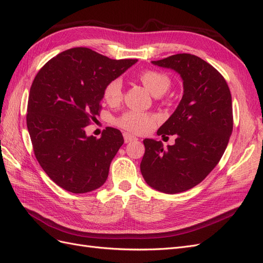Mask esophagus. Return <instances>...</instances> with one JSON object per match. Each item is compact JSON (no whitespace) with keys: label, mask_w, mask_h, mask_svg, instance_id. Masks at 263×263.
Segmentation results:
<instances>
[{"label":"esophagus","mask_w":263,"mask_h":263,"mask_svg":"<svg viewBox=\"0 0 263 263\" xmlns=\"http://www.w3.org/2000/svg\"><path fill=\"white\" fill-rule=\"evenodd\" d=\"M123 136H124V140H125L126 144H127V142H132V141L137 140L136 137L133 136V135H130V134H128V133H124Z\"/></svg>","instance_id":"1"}]
</instances>
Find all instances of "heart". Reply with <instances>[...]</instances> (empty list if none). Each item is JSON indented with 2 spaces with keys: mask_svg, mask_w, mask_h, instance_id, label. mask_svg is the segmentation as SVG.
Instances as JSON below:
<instances>
[{
  "mask_svg": "<svg viewBox=\"0 0 263 263\" xmlns=\"http://www.w3.org/2000/svg\"><path fill=\"white\" fill-rule=\"evenodd\" d=\"M138 79L154 95H161L168 91L171 80L168 74L161 71L148 69L138 74ZM103 99L109 105H117L123 99V84L119 79L109 81L103 91ZM157 122V116L139 110H128L116 119V125L121 128L133 133L142 134L150 130Z\"/></svg>",
  "mask_w": 263,
  "mask_h": 263,
  "instance_id": "obj_1",
  "label": "heart"
}]
</instances>
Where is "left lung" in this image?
<instances>
[{"mask_svg":"<svg viewBox=\"0 0 263 263\" xmlns=\"http://www.w3.org/2000/svg\"><path fill=\"white\" fill-rule=\"evenodd\" d=\"M151 62L177 71L184 91L157 132L176 135V144L163 149L161 141L145 139L140 171L149 186L176 194L201 183L224 155L234 125L232 94L224 77L197 55L178 53Z\"/></svg>","mask_w":263,"mask_h":263,"instance_id":"left-lung-1","label":"left lung"}]
</instances>
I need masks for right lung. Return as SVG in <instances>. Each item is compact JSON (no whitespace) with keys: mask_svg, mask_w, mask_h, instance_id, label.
Wrapping results in <instances>:
<instances>
[{"mask_svg":"<svg viewBox=\"0 0 263 263\" xmlns=\"http://www.w3.org/2000/svg\"><path fill=\"white\" fill-rule=\"evenodd\" d=\"M136 62L77 47L51 58L36 74L27 128L37 161L60 187L78 194L105 183L123 135L107 127L101 138L86 136L85 127L100 115L105 85Z\"/></svg>","mask_w":263,"mask_h":263,"instance_id":"1","label":"right lung"}]
</instances>
